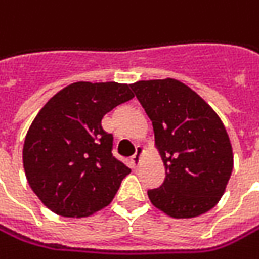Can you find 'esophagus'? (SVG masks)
Instances as JSON below:
<instances>
[{
    "label": "esophagus",
    "instance_id": "obj_1",
    "mask_svg": "<svg viewBox=\"0 0 259 259\" xmlns=\"http://www.w3.org/2000/svg\"><path fill=\"white\" fill-rule=\"evenodd\" d=\"M143 154H144V149L141 147V146H137L136 149V154L131 157V163H133V166L134 167H137L138 164H140V162H141V157H143Z\"/></svg>",
    "mask_w": 259,
    "mask_h": 259
}]
</instances>
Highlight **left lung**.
<instances>
[{"mask_svg": "<svg viewBox=\"0 0 259 259\" xmlns=\"http://www.w3.org/2000/svg\"><path fill=\"white\" fill-rule=\"evenodd\" d=\"M131 89L153 123L154 146L166 170L162 185L147 192L151 204L175 219L207 213L225 194L233 169L222 119L179 80H141Z\"/></svg>", "mask_w": 259, "mask_h": 259, "instance_id": "8db88e82", "label": "left lung"}]
</instances>
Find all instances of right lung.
Instances as JSON below:
<instances>
[{
	"instance_id": "right-lung-1",
	"label": "right lung",
	"mask_w": 259,
	"mask_h": 259,
	"mask_svg": "<svg viewBox=\"0 0 259 259\" xmlns=\"http://www.w3.org/2000/svg\"><path fill=\"white\" fill-rule=\"evenodd\" d=\"M134 97L130 84L77 81L39 110L24 138L27 182L62 217H87L109 205L131 172L112 156L113 137L102 118Z\"/></svg>"
}]
</instances>
